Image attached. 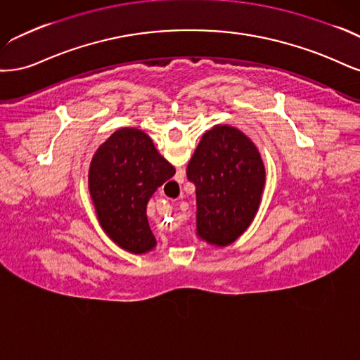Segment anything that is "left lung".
<instances>
[{
    "mask_svg": "<svg viewBox=\"0 0 360 360\" xmlns=\"http://www.w3.org/2000/svg\"><path fill=\"white\" fill-rule=\"evenodd\" d=\"M257 148L235 127L206 131L187 178L195 185L197 235L218 247L235 242L256 215L264 187Z\"/></svg>",
    "mask_w": 360,
    "mask_h": 360,
    "instance_id": "obj_1",
    "label": "left lung"
}]
</instances>
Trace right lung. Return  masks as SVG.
I'll return each mask as SVG.
<instances>
[{"mask_svg":"<svg viewBox=\"0 0 360 360\" xmlns=\"http://www.w3.org/2000/svg\"><path fill=\"white\" fill-rule=\"evenodd\" d=\"M173 175L175 167L137 129L115 131L97 149L89 167L91 199L103 230L121 248L143 254L155 247L146 205Z\"/></svg>","mask_w":360,"mask_h":360,"instance_id":"1","label":"right lung"}]
</instances>
